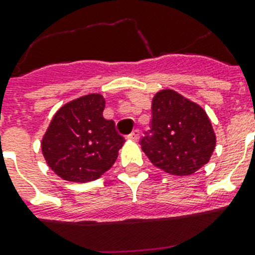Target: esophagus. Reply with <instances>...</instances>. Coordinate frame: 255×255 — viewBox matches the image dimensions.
Returning <instances> with one entry per match:
<instances>
[{"mask_svg":"<svg viewBox=\"0 0 255 255\" xmlns=\"http://www.w3.org/2000/svg\"><path fill=\"white\" fill-rule=\"evenodd\" d=\"M139 136H140L139 129H133V131L127 136V139L132 140V141H137V140H139Z\"/></svg>","mask_w":255,"mask_h":255,"instance_id":"1","label":"esophagus"}]
</instances>
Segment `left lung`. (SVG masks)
Masks as SVG:
<instances>
[{"label":"left lung","instance_id":"obj_1","mask_svg":"<svg viewBox=\"0 0 255 255\" xmlns=\"http://www.w3.org/2000/svg\"><path fill=\"white\" fill-rule=\"evenodd\" d=\"M140 145L155 167L186 176L209 161L216 135L200 106L173 90H163L152 100L151 128L144 132Z\"/></svg>","mask_w":255,"mask_h":255}]
</instances>
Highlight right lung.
<instances>
[{"label":"right lung","mask_w":255,"mask_h":255,"mask_svg":"<svg viewBox=\"0 0 255 255\" xmlns=\"http://www.w3.org/2000/svg\"><path fill=\"white\" fill-rule=\"evenodd\" d=\"M104 98L90 94L73 100L51 120L42 152L49 167L63 180L87 182L112 167L124 137L114 120L103 118Z\"/></svg>","instance_id":"add662e5"}]
</instances>
